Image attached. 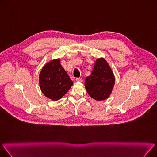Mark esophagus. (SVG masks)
I'll return each mask as SVG.
<instances>
[{
  "label": "esophagus",
  "instance_id": "esophagus-1",
  "mask_svg": "<svg viewBox=\"0 0 157 157\" xmlns=\"http://www.w3.org/2000/svg\"><path fill=\"white\" fill-rule=\"evenodd\" d=\"M76 80L78 82H82V81H83V78H77L76 79Z\"/></svg>",
  "mask_w": 157,
  "mask_h": 157
}]
</instances>
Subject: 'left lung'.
I'll return each mask as SVG.
<instances>
[{
	"label": "left lung",
	"mask_w": 157,
	"mask_h": 157,
	"mask_svg": "<svg viewBox=\"0 0 157 157\" xmlns=\"http://www.w3.org/2000/svg\"><path fill=\"white\" fill-rule=\"evenodd\" d=\"M115 82L113 72L102 58L96 60L91 74L85 79V86L89 95L101 101L111 94Z\"/></svg>",
	"instance_id": "obj_1"
}]
</instances>
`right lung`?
<instances>
[{"mask_svg": "<svg viewBox=\"0 0 157 157\" xmlns=\"http://www.w3.org/2000/svg\"><path fill=\"white\" fill-rule=\"evenodd\" d=\"M73 85L60 60L46 64L39 74V85L43 94L53 101L61 98Z\"/></svg>", "mask_w": 157, "mask_h": 157, "instance_id": "obj_1", "label": "right lung"}]
</instances>
